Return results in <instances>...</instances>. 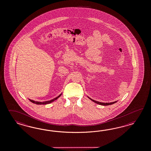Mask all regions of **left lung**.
<instances>
[{
    "label": "left lung",
    "instance_id": "obj_1",
    "mask_svg": "<svg viewBox=\"0 0 151 151\" xmlns=\"http://www.w3.org/2000/svg\"><path fill=\"white\" fill-rule=\"evenodd\" d=\"M89 99H91L90 98H89ZM91 100L93 101L95 103L97 104H100V105H102V106H108V105H111V104H114V103H116V102H117V101H114V102H110V103H102V102H97V101H94L93 100H92V99H91Z\"/></svg>",
    "mask_w": 151,
    "mask_h": 151
}]
</instances>
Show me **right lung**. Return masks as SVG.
I'll use <instances>...</instances> for the list:
<instances>
[{
    "label": "right lung",
    "instance_id": "1",
    "mask_svg": "<svg viewBox=\"0 0 151 151\" xmlns=\"http://www.w3.org/2000/svg\"><path fill=\"white\" fill-rule=\"evenodd\" d=\"M62 95V93H61L58 96L56 97V98H54V99H52V100H51L50 101H45V102H38V101H35L32 100H30V99H28L29 100H30L31 102H32V103H33V104H50L51 102H52L53 101H54L55 100H57L58 99L59 97L61 95Z\"/></svg>",
    "mask_w": 151,
    "mask_h": 151
}]
</instances>
